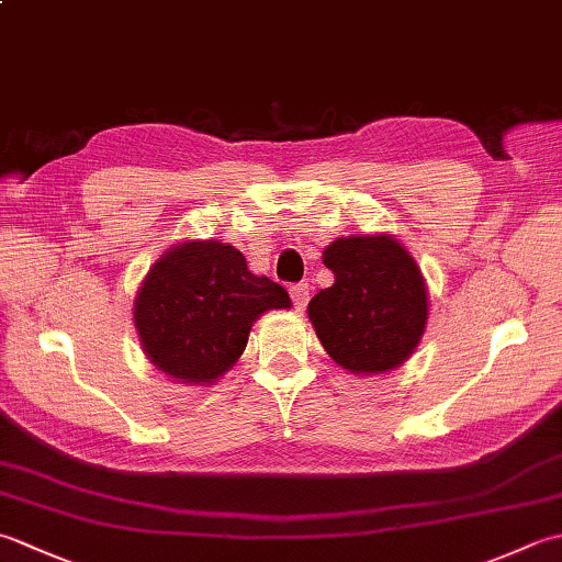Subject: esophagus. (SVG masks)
Listing matches in <instances>:
<instances>
[{
  "instance_id": "obj_1",
  "label": "esophagus",
  "mask_w": 562,
  "mask_h": 562,
  "mask_svg": "<svg viewBox=\"0 0 562 562\" xmlns=\"http://www.w3.org/2000/svg\"><path fill=\"white\" fill-rule=\"evenodd\" d=\"M290 296H292V302H294V308H300V312H304L306 302H308V282L292 284Z\"/></svg>"
}]
</instances>
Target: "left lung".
Masks as SVG:
<instances>
[{"label": "left lung", "instance_id": "1", "mask_svg": "<svg viewBox=\"0 0 562 562\" xmlns=\"http://www.w3.org/2000/svg\"><path fill=\"white\" fill-rule=\"evenodd\" d=\"M336 274L308 302V318L326 352L352 374L403 364L427 324V288L413 256L391 234L340 236L324 250Z\"/></svg>", "mask_w": 562, "mask_h": 562}]
</instances>
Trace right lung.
Returning a JSON list of instances; mask_svg holds the SVG:
<instances>
[{
  "label": "right lung",
  "mask_w": 562,
  "mask_h": 562,
  "mask_svg": "<svg viewBox=\"0 0 562 562\" xmlns=\"http://www.w3.org/2000/svg\"><path fill=\"white\" fill-rule=\"evenodd\" d=\"M290 306L288 290L250 272L241 250L207 238L154 262L135 300V328L159 372L202 386L241 357L260 314Z\"/></svg>",
  "instance_id": "1"
}]
</instances>
